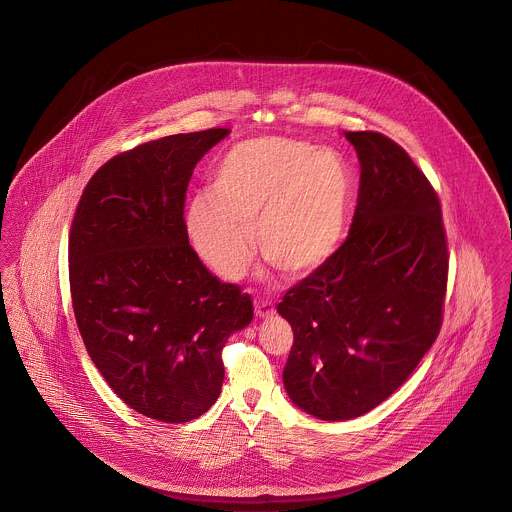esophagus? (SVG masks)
I'll list each match as a JSON object with an SVG mask.
<instances>
[{
    "label": "esophagus",
    "instance_id": "1",
    "mask_svg": "<svg viewBox=\"0 0 512 512\" xmlns=\"http://www.w3.org/2000/svg\"><path fill=\"white\" fill-rule=\"evenodd\" d=\"M254 312H256V318L264 320V318H270L274 316V306L268 302V300H254Z\"/></svg>",
    "mask_w": 512,
    "mask_h": 512
}]
</instances>
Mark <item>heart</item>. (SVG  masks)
Returning <instances> with one entry per match:
<instances>
[{
	"label": "heart",
	"mask_w": 512,
	"mask_h": 512,
	"mask_svg": "<svg viewBox=\"0 0 512 512\" xmlns=\"http://www.w3.org/2000/svg\"><path fill=\"white\" fill-rule=\"evenodd\" d=\"M349 171L338 153L280 137L234 145L184 208L194 254L220 278L244 274L256 242L286 276H306L338 248L349 206Z\"/></svg>",
	"instance_id": "1"
}]
</instances>
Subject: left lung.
Masks as SVG:
<instances>
[{
	"instance_id": "left-lung-1",
	"label": "left lung",
	"mask_w": 512,
	"mask_h": 512,
	"mask_svg": "<svg viewBox=\"0 0 512 512\" xmlns=\"http://www.w3.org/2000/svg\"><path fill=\"white\" fill-rule=\"evenodd\" d=\"M343 135L361 169L349 234L278 304L294 330L286 393L322 421L355 419L405 383L439 336L449 270L425 174L381 133Z\"/></svg>"
}]
</instances>
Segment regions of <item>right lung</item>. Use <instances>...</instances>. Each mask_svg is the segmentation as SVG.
<instances>
[{
  "instance_id": "obj_1",
  "label": "right lung",
  "mask_w": 512,
  "mask_h": 512,
  "mask_svg": "<svg viewBox=\"0 0 512 512\" xmlns=\"http://www.w3.org/2000/svg\"><path fill=\"white\" fill-rule=\"evenodd\" d=\"M228 129L171 135L121 153L85 186L69 234V284L79 334L109 387L137 413L186 423L224 381L222 347L254 316L184 232L196 163Z\"/></svg>"
}]
</instances>
